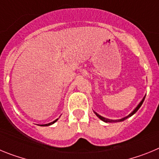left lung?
<instances>
[{"label":"left lung","mask_w":159,"mask_h":159,"mask_svg":"<svg viewBox=\"0 0 159 159\" xmlns=\"http://www.w3.org/2000/svg\"><path fill=\"white\" fill-rule=\"evenodd\" d=\"M145 97H146V95H145V96H144V98H143V99H142L141 102H139V105H138L137 107H136L135 109H134V110L133 111H132L131 113H130V115H129V116H126V117L123 118V119H117V120H112V119H106V118H104V117H102V116H99V114H97L96 112H95V111H94V112H95V115H96L97 117H99V119H100L101 120H102V121L105 122V123H119V122H122V121H123V120H125V119H127V118H129V117H130V116H133V115H134V114L135 113V112L139 110V109L140 107L142 106V104H143V101H144V99H145Z\"/></svg>","instance_id":"8db88e82"}]
</instances>
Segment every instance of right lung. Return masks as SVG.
<instances>
[{"instance_id":"obj_1","label":"right lung","mask_w":159,"mask_h":159,"mask_svg":"<svg viewBox=\"0 0 159 159\" xmlns=\"http://www.w3.org/2000/svg\"><path fill=\"white\" fill-rule=\"evenodd\" d=\"M57 120H58V119H56L55 121L52 122V123H48V124H42V125H40V126H41V127H46V126H50V125H52V124H53V123H56V122H57Z\"/></svg>"}]
</instances>
